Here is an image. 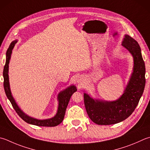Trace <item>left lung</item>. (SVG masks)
I'll list each match as a JSON object with an SVG mask.
<instances>
[{
  "label": "left lung",
  "mask_w": 150,
  "mask_h": 150,
  "mask_svg": "<svg viewBox=\"0 0 150 150\" xmlns=\"http://www.w3.org/2000/svg\"><path fill=\"white\" fill-rule=\"evenodd\" d=\"M122 46L132 55L134 69L125 93L113 102L94 100L84 93V104L90 119L98 125H112L125 120L134 112L143 94L146 84V68L138 42L125 35Z\"/></svg>",
  "instance_id": "1"
}]
</instances>
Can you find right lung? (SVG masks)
Masks as SVG:
<instances>
[{
  "label": "right lung",
  "instance_id": "1",
  "mask_svg": "<svg viewBox=\"0 0 150 150\" xmlns=\"http://www.w3.org/2000/svg\"><path fill=\"white\" fill-rule=\"evenodd\" d=\"M17 41H13L10 44L9 47L6 52V63L3 70V77H4V91L7 97L10 101L11 104L13 106L14 110H16L17 114L23 120L32 125H35L36 126L41 127H55L59 125L62 121H63L64 114H65L66 109L69 103L70 97L73 93L77 91L76 87L74 86H72L68 87L64 91L61 92L58 95V100L59 102L58 111L54 117L51 118V119L44 120H38L36 119H34L28 115H25L21 110L19 109L18 106L17 105L15 100H14L13 97L12 96V93L10 91V84H9V79H8V64H9L10 59L11 57V53L12 51L15 46Z\"/></svg>",
  "mask_w": 150,
  "mask_h": 150
}]
</instances>
